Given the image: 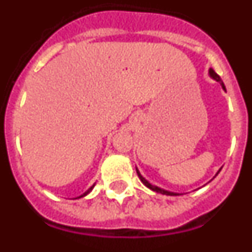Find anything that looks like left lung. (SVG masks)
<instances>
[{"label": "left lung", "mask_w": 252, "mask_h": 252, "mask_svg": "<svg viewBox=\"0 0 252 252\" xmlns=\"http://www.w3.org/2000/svg\"><path fill=\"white\" fill-rule=\"evenodd\" d=\"M208 74H209V77L212 78L213 81H216V82H220V84H221V87H222V90H223V91H226V87H224V84H223V82H222L221 77H220V75H218L217 73H216L215 70H213L212 68H209V70H208ZM221 169H222V168H221ZM221 169H220V170H218L217 173H216V175H215V177H213V178H216V177H217V174H218V173H220V171H221ZM136 171H137V175H139L140 180H141V182H142V184H144V186H145V187H148L149 189H151V190H154V192L160 193V194H165V195H180L179 193L170 192V190H165V189L159 188V187L154 186V184H151L150 182H149L148 179H145V178L142 177V175H141V173H140V171H139V169H137V168H136Z\"/></svg>", "instance_id": "obj_1"}]
</instances>
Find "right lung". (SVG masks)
<instances>
[{
	"instance_id": "add662e5",
	"label": "right lung",
	"mask_w": 252,
	"mask_h": 252,
	"mask_svg": "<svg viewBox=\"0 0 252 252\" xmlns=\"http://www.w3.org/2000/svg\"><path fill=\"white\" fill-rule=\"evenodd\" d=\"M95 186V184H93V186L92 187H91V188H88V189H87V190H86V192H84L83 193V194H81V195H79V197H77V198H82V197H86V195L87 194H90V193L91 192H92V189H93V187H94ZM77 198H75V199H77Z\"/></svg>"
}]
</instances>
